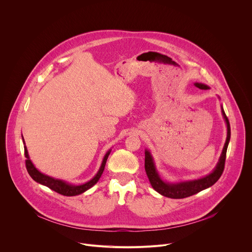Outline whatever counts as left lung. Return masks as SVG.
Returning <instances> with one entry per match:
<instances>
[{"instance_id": "8db88e82", "label": "left lung", "mask_w": 252, "mask_h": 252, "mask_svg": "<svg viewBox=\"0 0 252 252\" xmlns=\"http://www.w3.org/2000/svg\"><path fill=\"white\" fill-rule=\"evenodd\" d=\"M195 87H197L200 90H207L208 87L202 84H194ZM222 115L223 118L226 122L227 125V137L225 145L221 154V157L220 158V161L215 167V169L208 174L207 176L197 179V181H191V182H187V183H181V184H168V183H163L161 179L159 178L156 166L153 160V158L151 154L146 151V158H145V168L146 172L148 174V177L150 179V183L152 187L154 188L155 190H157L158 193L162 194L163 196L170 197V198H186L189 196H191L211 186H213L215 183H217L220 177L221 176L223 170H224V164H225V158H226V151L228 147V142L230 139V125L229 121L222 110Z\"/></svg>"}]
</instances>
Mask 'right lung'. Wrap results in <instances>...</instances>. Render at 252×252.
<instances>
[{"mask_svg":"<svg viewBox=\"0 0 252 252\" xmlns=\"http://www.w3.org/2000/svg\"><path fill=\"white\" fill-rule=\"evenodd\" d=\"M24 149H25V157H26V168H27L30 176L33 179L34 182H37L43 186H46L49 189H51L52 190H54L62 195H64V196H75V195L81 194V193L85 192L86 190H88L89 189H91L93 186H94L98 182L99 177L101 176V174L103 172L106 159H107V158H109V155L111 153V152L106 153V155L103 158V160H102V163H101V166H100L98 172L93 179H91L90 182H88L82 186H71L63 181H60V179H55L53 177H50V176L45 175L42 172H40L37 168L33 166L32 161L30 160L27 148L24 147Z\"/></svg>","mask_w":252,"mask_h":252,"instance_id":"1","label":"right lung"}]
</instances>
